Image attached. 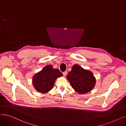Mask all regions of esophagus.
<instances>
[{"label": "esophagus", "instance_id": "esophagus-1", "mask_svg": "<svg viewBox=\"0 0 126 126\" xmlns=\"http://www.w3.org/2000/svg\"><path fill=\"white\" fill-rule=\"evenodd\" d=\"M63 76H66V75L67 74V72H66V71H65V72H63Z\"/></svg>", "mask_w": 126, "mask_h": 126}]
</instances>
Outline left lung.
I'll use <instances>...</instances> for the list:
<instances>
[{"instance_id": "8db88e82", "label": "left lung", "mask_w": 126, "mask_h": 126, "mask_svg": "<svg viewBox=\"0 0 126 126\" xmlns=\"http://www.w3.org/2000/svg\"><path fill=\"white\" fill-rule=\"evenodd\" d=\"M66 78L73 89L79 94H85L91 92L96 83L93 73L78 64H74L72 66Z\"/></svg>"}]
</instances>
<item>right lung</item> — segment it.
<instances>
[{
    "label": "right lung",
    "mask_w": 126,
    "mask_h": 126,
    "mask_svg": "<svg viewBox=\"0 0 126 126\" xmlns=\"http://www.w3.org/2000/svg\"><path fill=\"white\" fill-rule=\"evenodd\" d=\"M63 74L51 64L47 65L32 77V84L35 90L42 94L49 92L53 88L56 79Z\"/></svg>",
    "instance_id": "add662e5"
}]
</instances>
